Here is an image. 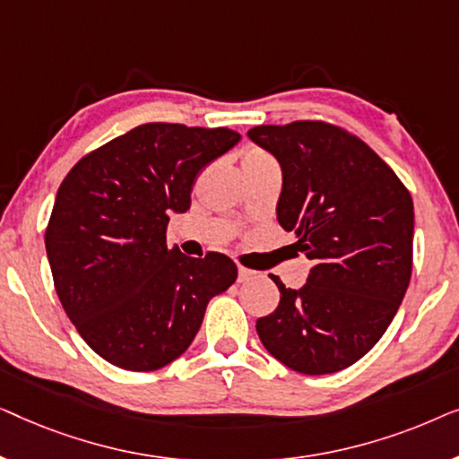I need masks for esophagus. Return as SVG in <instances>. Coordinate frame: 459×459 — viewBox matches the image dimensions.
<instances>
[{
  "label": "esophagus",
  "mask_w": 459,
  "mask_h": 459,
  "mask_svg": "<svg viewBox=\"0 0 459 459\" xmlns=\"http://www.w3.org/2000/svg\"><path fill=\"white\" fill-rule=\"evenodd\" d=\"M253 278V272H250V269H247V267H238V281H247V280H250Z\"/></svg>",
  "instance_id": "1"
}]
</instances>
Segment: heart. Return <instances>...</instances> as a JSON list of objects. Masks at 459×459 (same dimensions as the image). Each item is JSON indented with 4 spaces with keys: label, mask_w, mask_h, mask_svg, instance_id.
<instances>
[{
    "label": "heart",
    "mask_w": 459,
    "mask_h": 459,
    "mask_svg": "<svg viewBox=\"0 0 459 459\" xmlns=\"http://www.w3.org/2000/svg\"><path fill=\"white\" fill-rule=\"evenodd\" d=\"M242 167L244 173H255L263 171V169H278V162H275V159L267 152V150H263L259 146H250L242 156Z\"/></svg>",
    "instance_id": "obj_1"
}]
</instances>
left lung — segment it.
<instances>
[{
  "mask_svg": "<svg viewBox=\"0 0 459 459\" xmlns=\"http://www.w3.org/2000/svg\"><path fill=\"white\" fill-rule=\"evenodd\" d=\"M250 140L281 165L278 221L313 263L256 319L261 342L294 372L353 366L393 322L411 278L413 200L361 137L325 121L256 125Z\"/></svg>",
  "mask_w": 459,
  "mask_h": 459,
  "instance_id": "obj_1",
  "label": "left lung"
}]
</instances>
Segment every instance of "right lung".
<instances>
[{"label": "right lung", "instance_id": "obj_1", "mask_svg": "<svg viewBox=\"0 0 459 459\" xmlns=\"http://www.w3.org/2000/svg\"><path fill=\"white\" fill-rule=\"evenodd\" d=\"M228 127L143 123L87 152L58 187L46 250L74 328L112 366L152 372L184 353L206 305L238 278L221 253L167 247L198 173L234 146Z\"/></svg>", "mask_w": 459, "mask_h": 459}]
</instances>
